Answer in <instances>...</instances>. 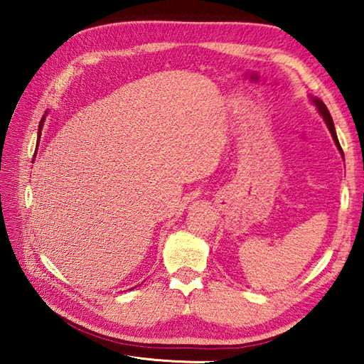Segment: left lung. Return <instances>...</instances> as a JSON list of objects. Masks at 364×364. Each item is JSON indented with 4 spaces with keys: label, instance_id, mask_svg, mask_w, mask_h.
I'll list each match as a JSON object with an SVG mask.
<instances>
[{
    "label": "left lung",
    "instance_id": "left-lung-1",
    "mask_svg": "<svg viewBox=\"0 0 364 364\" xmlns=\"http://www.w3.org/2000/svg\"><path fill=\"white\" fill-rule=\"evenodd\" d=\"M310 101H311L313 104H315L316 109H318V112H319V115L323 117V120L326 122V127L329 128V132H331V134H332V139H334V143H336V146H337V149L341 151L342 157H343L342 147H341V144H338V139H337V133H336V128H334V122H332V117H331V114H329L328 107H326V104H324L321 100H318V97H313V96H310Z\"/></svg>",
    "mask_w": 364,
    "mask_h": 364
}]
</instances>
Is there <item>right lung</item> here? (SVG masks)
<instances>
[{"label": "right lung", "mask_w": 364, "mask_h": 364, "mask_svg": "<svg viewBox=\"0 0 364 364\" xmlns=\"http://www.w3.org/2000/svg\"><path fill=\"white\" fill-rule=\"evenodd\" d=\"M45 119H46V114L43 115V119L40 122V127H38V141H40V136H41V128H43V123H45Z\"/></svg>", "instance_id": "right-lung-1"}]
</instances>
